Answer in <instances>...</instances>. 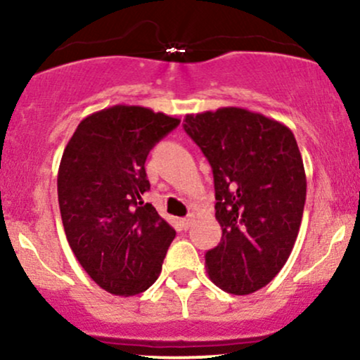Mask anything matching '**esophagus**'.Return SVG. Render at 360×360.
<instances>
[{
    "mask_svg": "<svg viewBox=\"0 0 360 360\" xmlns=\"http://www.w3.org/2000/svg\"><path fill=\"white\" fill-rule=\"evenodd\" d=\"M179 223H181V226H183L184 230H188L189 226L193 225V217H188V218H183V220H179Z\"/></svg>",
    "mask_w": 360,
    "mask_h": 360,
    "instance_id": "34e87169",
    "label": "esophagus"
}]
</instances>
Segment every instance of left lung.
Segmentation results:
<instances>
[{
    "label": "left lung",
    "instance_id": "1",
    "mask_svg": "<svg viewBox=\"0 0 360 360\" xmlns=\"http://www.w3.org/2000/svg\"><path fill=\"white\" fill-rule=\"evenodd\" d=\"M184 130L213 169L221 242L206 252V271L223 291L250 295L278 276L298 237L307 200L298 143L281 122L237 106L186 115Z\"/></svg>",
    "mask_w": 360,
    "mask_h": 360
}]
</instances>
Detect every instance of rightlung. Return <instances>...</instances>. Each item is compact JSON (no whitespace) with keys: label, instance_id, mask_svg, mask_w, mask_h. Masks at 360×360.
Here are the masks:
<instances>
[{"label":"right lung","instance_id":"obj_1","mask_svg":"<svg viewBox=\"0 0 360 360\" xmlns=\"http://www.w3.org/2000/svg\"><path fill=\"white\" fill-rule=\"evenodd\" d=\"M181 120L134 105L86 117L62 154L57 194L69 245L98 286L118 296L143 292L162 269L176 230L143 203L146 160Z\"/></svg>","mask_w":360,"mask_h":360}]
</instances>
